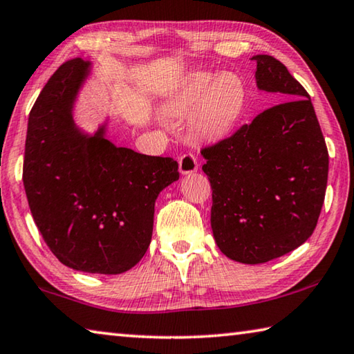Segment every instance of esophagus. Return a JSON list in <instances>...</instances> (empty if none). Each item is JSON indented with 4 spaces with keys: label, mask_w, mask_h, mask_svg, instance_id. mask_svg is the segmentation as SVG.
<instances>
[{
    "label": "esophagus",
    "mask_w": 354,
    "mask_h": 354,
    "mask_svg": "<svg viewBox=\"0 0 354 354\" xmlns=\"http://www.w3.org/2000/svg\"><path fill=\"white\" fill-rule=\"evenodd\" d=\"M197 160L193 153H185L178 158V171H180L182 176H188V174H193L197 171Z\"/></svg>",
    "instance_id": "esophagus-1"
}]
</instances>
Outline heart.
<instances>
[{"label":"heart","mask_w":354,"mask_h":354,"mask_svg":"<svg viewBox=\"0 0 354 354\" xmlns=\"http://www.w3.org/2000/svg\"><path fill=\"white\" fill-rule=\"evenodd\" d=\"M245 109V85L232 73H189L165 104V113L172 120L189 116V133L202 141L227 138L243 120Z\"/></svg>","instance_id":"obj_1"}]
</instances>
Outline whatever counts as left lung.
<instances>
[{"label": "left lung", "mask_w": 354, "mask_h": 354, "mask_svg": "<svg viewBox=\"0 0 354 354\" xmlns=\"http://www.w3.org/2000/svg\"><path fill=\"white\" fill-rule=\"evenodd\" d=\"M258 90L286 101L203 149L212 230L233 261L261 264L311 236L324 205L328 151L311 97L280 60L253 55Z\"/></svg>", "instance_id": "left-lung-1"}]
</instances>
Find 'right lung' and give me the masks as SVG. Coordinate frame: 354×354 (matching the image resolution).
<instances>
[{"label":"right lung","mask_w":354,"mask_h":354,"mask_svg":"<svg viewBox=\"0 0 354 354\" xmlns=\"http://www.w3.org/2000/svg\"><path fill=\"white\" fill-rule=\"evenodd\" d=\"M90 60L55 71L28 120L23 183L43 239L62 264L85 274H122L145 257L155 201L178 180V163L107 138L110 116L86 132L74 120Z\"/></svg>","instance_id":"obj_1"}]
</instances>
